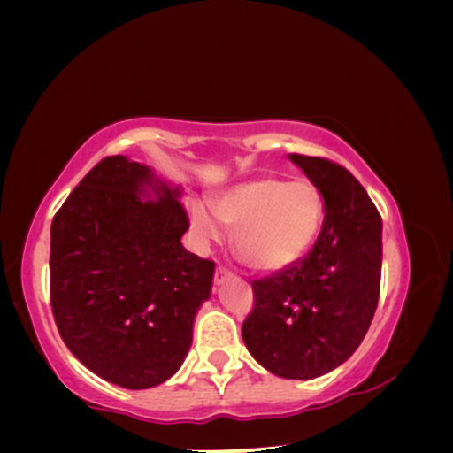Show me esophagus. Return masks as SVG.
Returning <instances> with one entry per match:
<instances>
[{
  "instance_id": "1",
  "label": "esophagus",
  "mask_w": 453,
  "mask_h": 453,
  "mask_svg": "<svg viewBox=\"0 0 453 453\" xmlns=\"http://www.w3.org/2000/svg\"><path fill=\"white\" fill-rule=\"evenodd\" d=\"M229 275H232V272L227 270V267H224V265H219L218 270H216V283H221L224 280H227Z\"/></svg>"
}]
</instances>
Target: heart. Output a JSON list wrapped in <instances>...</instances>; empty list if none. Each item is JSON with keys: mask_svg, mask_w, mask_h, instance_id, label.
<instances>
[{"mask_svg": "<svg viewBox=\"0 0 453 453\" xmlns=\"http://www.w3.org/2000/svg\"><path fill=\"white\" fill-rule=\"evenodd\" d=\"M189 218L205 240H218L224 224L235 226V250L243 262L275 272L310 250L324 219V199L311 183L257 178L219 191L211 208L194 202Z\"/></svg>", "mask_w": 453, "mask_h": 453, "instance_id": "1", "label": "heart"}]
</instances>
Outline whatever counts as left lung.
Returning a JSON list of instances; mask_svg holds the SVG:
<instances>
[{
    "mask_svg": "<svg viewBox=\"0 0 453 453\" xmlns=\"http://www.w3.org/2000/svg\"><path fill=\"white\" fill-rule=\"evenodd\" d=\"M324 197V224L308 256L251 281L242 335L265 370L311 380L346 362L370 327L381 283V216L362 183L327 157L291 153Z\"/></svg>",
    "mask_w": 453,
    "mask_h": 453,
    "instance_id": "obj_1",
    "label": "left lung"
}]
</instances>
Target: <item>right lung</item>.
Segmentation results:
<instances>
[{
    "instance_id": "obj_1",
    "label": "right lung",
    "mask_w": 453,
    "mask_h": 453,
    "mask_svg": "<svg viewBox=\"0 0 453 453\" xmlns=\"http://www.w3.org/2000/svg\"><path fill=\"white\" fill-rule=\"evenodd\" d=\"M145 185L160 199L143 203ZM188 229L180 189L153 181L150 167L124 156L91 167L53 216V319L99 378L145 389L178 372L216 267L183 248Z\"/></svg>"
}]
</instances>
